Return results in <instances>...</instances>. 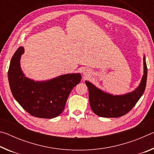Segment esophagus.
<instances>
[{
    "label": "esophagus",
    "instance_id": "34e87169",
    "mask_svg": "<svg viewBox=\"0 0 154 154\" xmlns=\"http://www.w3.org/2000/svg\"><path fill=\"white\" fill-rule=\"evenodd\" d=\"M83 75H88V72L85 71V70H83V71H82Z\"/></svg>",
    "mask_w": 154,
    "mask_h": 154
}]
</instances>
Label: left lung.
Instances as JSON below:
<instances>
[{
    "label": "left lung",
    "instance_id": "1",
    "mask_svg": "<svg viewBox=\"0 0 154 154\" xmlns=\"http://www.w3.org/2000/svg\"><path fill=\"white\" fill-rule=\"evenodd\" d=\"M147 69L143 57V75L139 86L131 92L113 95L104 92L88 81L85 84L89 90L90 105L96 115L103 118H119L131 110L144 93L147 83Z\"/></svg>",
    "mask_w": 154,
    "mask_h": 154
}]
</instances>
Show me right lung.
Masks as SVG:
<instances>
[{"label": "right lung", "mask_w": 154, "mask_h": 154, "mask_svg": "<svg viewBox=\"0 0 154 154\" xmlns=\"http://www.w3.org/2000/svg\"><path fill=\"white\" fill-rule=\"evenodd\" d=\"M24 48L20 47L13 56L8 71L10 89L14 98L31 116L51 119L62 113L67 98L82 79L80 73L62 75L46 81L25 76L20 66Z\"/></svg>", "instance_id": "add662e5"}]
</instances>
